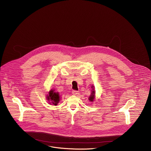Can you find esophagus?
Returning <instances> with one entry per match:
<instances>
[{"label":"esophagus","instance_id":"esophagus-1","mask_svg":"<svg viewBox=\"0 0 151 151\" xmlns=\"http://www.w3.org/2000/svg\"><path fill=\"white\" fill-rule=\"evenodd\" d=\"M72 93H73V95H78L80 93H79V92H78V91H77L73 90V92H72Z\"/></svg>","mask_w":151,"mask_h":151}]
</instances>
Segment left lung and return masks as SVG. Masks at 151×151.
Returning a JSON list of instances; mask_svg holds the SVG:
<instances>
[{
	"label": "left lung",
	"instance_id": "1",
	"mask_svg": "<svg viewBox=\"0 0 151 151\" xmlns=\"http://www.w3.org/2000/svg\"><path fill=\"white\" fill-rule=\"evenodd\" d=\"M93 86H92V91L91 92V94L90 95V96L89 97V100L91 101V102H93L94 101V99H95V91H94V88Z\"/></svg>",
	"mask_w": 151,
	"mask_h": 151
}]
</instances>
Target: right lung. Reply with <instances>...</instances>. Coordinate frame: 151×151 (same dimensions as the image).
<instances>
[{"mask_svg":"<svg viewBox=\"0 0 151 151\" xmlns=\"http://www.w3.org/2000/svg\"><path fill=\"white\" fill-rule=\"evenodd\" d=\"M47 99L49 101H51L50 102L54 105H57L58 104L60 101V96L58 92H54V90L51 89L49 92V95L47 94Z\"/></svg>","mask_w":151,"mask_h":151,"instance_id":"1","label":"right lung"}]
</instances>
